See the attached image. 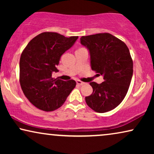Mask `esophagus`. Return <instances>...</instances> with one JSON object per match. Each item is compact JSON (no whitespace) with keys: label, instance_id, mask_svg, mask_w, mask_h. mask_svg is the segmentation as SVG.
I'll list each match as a JSON object with an SVG mask.
<instances>
[{"label":"esophagus","instance_id":"obj_1","mask_svg":"<svg viewBox=\"0 0 154 154\" xmlns=\"http://www.w3.org/2000/svg\"><path fill=\"white\" fill-rule=\"evenodd\" d=\"M76 83H77V85H83L85 84V83H83V82H82L81 81H76Z\"/></svg>","mask_w":154,"mask_h":154}]
</instances>
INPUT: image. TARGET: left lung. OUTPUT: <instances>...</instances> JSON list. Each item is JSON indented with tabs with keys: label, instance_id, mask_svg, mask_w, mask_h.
<instances>
[{
	"label": "left lung",
	"instance_id": "left-lung-1",
	"mask_svg": "<svg viewBox=\"0 0 154 154\" xmlns=\"http://www.w3.org/2000/svg\"><path fill=\"white\" fill-rule=\"evenodd\" d=\"M80 40L89 51L92 69L104 80L101 84L90 83L93 92L85 97V102L96 112L112 110L125 98L132 80L133 62L129 49L108 33L82 36Z\"/></svg>",
	"mask_w": 154,
	"mask_h": 154
}]
</instances>
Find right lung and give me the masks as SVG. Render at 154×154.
<instances>
[{
  "label": "right lung",
  "mask_w": 154,
  "mask_h": 154,
  "mask_svg": "<svg viewBox=\"0 0 154 154\" xmlns=\"http://www.w3.org/2000/svg\"><path fill=\"white\" fill-rule=\"evenodd\" d=\"M79 36L65 37L44 32L33 38L22 52L20 61L21 88L29 102L41 110L52 111L66 101L76 83L52 78L57 72L61 57L72 47Z\"/></svg>",
  "instance_id": "right-lung-1"
}]
</instances>
